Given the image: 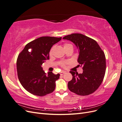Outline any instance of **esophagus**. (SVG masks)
Masks as SVG:
<instances>
[{"label": "esophagus", "mask_w": 122, "mask_h": 122, "mask_svg": "<svg viewBox=\"0 0 122 122\" xmlns=\"http://www.w3.org/2000/svg\"><path fill=\"white\" fill-rule=\"evenodd\" d=\"M66 73V72L65 71H61V72H60V74L61 75H62L64 74H65Z\"/></svg>", "instance_id": "obj_1"}]
</instances>
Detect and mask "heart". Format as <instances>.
<instances>
[{
	"instance_id": "heart-1",
	"label": "heart",
	"mask_w": 122,
	"mask_h": 122,
	"mask_svg": "<svg viewBox=\"0 0 122 122\" xmlns=\"http://www.w3.org/2000/svg\"><path fill=\"white\" fill-rule=\"evenodd\" d=\"M71 45H71V44H65L64 45V47L65 48V47H68V46H71ZM52 50H53V48L51 49V50H50V55H51V54H52ZM67 63H68V62H67V61H62V62H61L60 64L61 65V66H62V67H65V66L67 64Z\"/></svg>"
}]
</instances>
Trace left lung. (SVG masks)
Segmentation results:
<instances>
[{
  "label": "left lung",
  "mask_w": 122,
  "mask_h": 122,
  "mask_svg": "<svg viewBox=\"0 0 122 122\" xmlns=\"http://www.w3.org/2000/svg\"><path fill=\"white\" fill-rule=\"evenodd\" d=\"M63 39L73 42L79 50V67L83 73L70 71L73 78L69 81V90L77 95L86 96L93 93L100 86L106 70L104 52L95 40L80 34L66 36Z\"/></svg>",
  "instance_id": "8db88e82"
}]
</instances>
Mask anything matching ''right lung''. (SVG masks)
Wrapping results in <instances>:
<instances>
[{
  "label": "right lung",
  "instance_id": "obj_1",
  "mask_svg": "<svg viewBox=\"0 0 122 122\" xmlns=\"http://www.w3.org/2000/svg\"><path fill=\"white\" fill-rule=\"evenodd\" d=\"M61 37L42 36L29 42L18 55L17 70L18 78L22 86L29 93L44 96L52 93L55 81L60 74L44 72L42 65L49 59V52L54 44Z\"/></svg>",
  "mask_w": 122,
  "mask_h": 122
}]
</instances>
